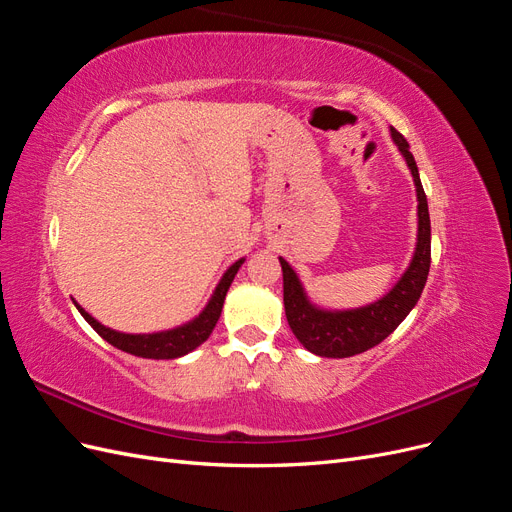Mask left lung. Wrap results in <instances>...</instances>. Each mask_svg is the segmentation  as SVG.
Instances as JSON below:
<instances>
[{"instance_id": "8db88e82", "label": "left lung", "mask_w": 512, "mask_h": 512, "mask_svg": "<svg viewBox=\"0 0 512 512\" xmlns=\"http://www.w3.org/2000/svg\"><path fill=\"white\" fill-rule=\"evenodd\" d=\"M389 132L410 168L418 200L416 247L408 269L401 273L397 284L374 303L354 309H324L309 301L299 275L280 256L284 273V309L290 329L309 352L327 356V359H346V356L361 354L389 337L412 312L418 299H421V292L429 275L431 222L427 196L421 177H418V166L410 153L408 141L393 126L389 128Z\"/></svg>"}]
</instances>
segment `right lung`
I'll list each match as a JSON object with an SVG mask.
<instances>
[{
  "label": "right lung",
  "mask_w": 512,
  "mask_h": 512,
  "mask_svg": "<svg viewBox=\"0 0 512 512\" xmlns=\"http://www.w3.org/2000/svg\"><path fill=\"white\" fill-rule=\"evenodd\" d=\"M243 262H245V258H239L237 262H232V265L226 269V273L222 275L218 286H215L211 299L205 305L203 312H200L196 318H192L190 322L181 324V327L168 329V331L121 333L115 329H108L94 316L87 314L85 309L74 299L72 301H74L76 309L81 312V316L91 324V329H94L102 339H106L111 346L128 352V354H134V356H143V359H158V361L160 359H179V356L188 354V352L196 350L203 342H207V337L211 335L215 324H218V320H220L226 292H228L232 280H235V275Z\"/></svg>",
  "instance_id": "1"
}]
</instances>
